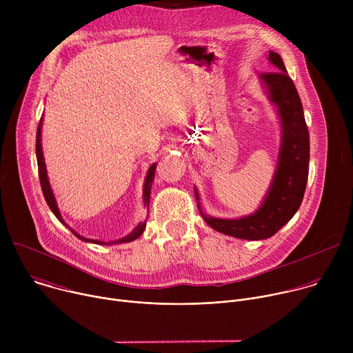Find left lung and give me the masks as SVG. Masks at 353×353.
<instances>
[{
    "instance_id": "8db88e82",
    "label": "left lung",
    "mask_w": 353,
    "mask_h": 353,
    "mask_svg": "<svg viewBox=\"0 0 353 353\" xmlns=\"http://www.w3.org/2000/svg\"><path fill=\"white\" fill-rule=\"evenodd\" d=\"M268 60L276 71L264 72L260 79L276 108L282 138L275 174L261 207L251 215L237 219L212 218L201 208L199 195L194 188L196 205L204 221L223 234L244 240L268 239L288 223L301 204L309 176L310 138L301 100L286 74L281 56L270 52Z\"/></svg>"
}]
</instances>
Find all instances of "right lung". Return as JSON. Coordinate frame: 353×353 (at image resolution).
<instances>
[{"mask_svg":"<svg viewBox=\"0 0 353 353\" xmlns=\"http://www.w3.org/2000/svg\"><path fill=\"white\" fill-rule=\"evenodd\" d=\"M43 120V119H41ZM41 120L39 123V127H37V134H36V158H37V168H39V179H40V185H41V191H43V195H44V199L46 203L48 205V208L52 210V212L56 215V218L64 223L78 239H81L82 241H88V243H94V244H120V243H128V241H132L135 239H138L142 232L145 230V226H146V221L143 222H139L137 225V228L127 236L119 239V240H114V241H99V240H93V239H86L81 234H78L75 230H72L63 219L61 214H60V210L57 207V203H56V198H54V194H53V190L52 187H50V181H48V177H47V170H46V163H44V157H43V150H41ZM155 169H157V163H154L152 166L149 168L148 173H146V177H145V183H143V204L149 208V198H150V187H152V181H154V177H155Z\"/></svg>","mask_w":353,"mask_h":353,"instance_id":"add662e5","label":"right lung"}]
</instances>
